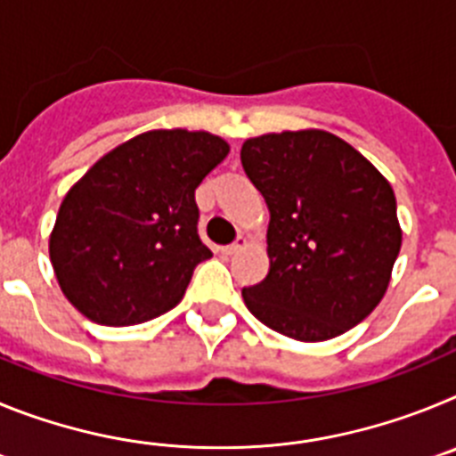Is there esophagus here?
<instances>
[{
	"label": "esophagus",
	"mask_w": 456,
	"mask_h": 456,
	"mask_svg": "<svg viewBox=\"0 0 456 456\" xmlns=\"http://www.w3.org/2000/svg\"><path fill=\"white\" fill-rule=\"evenodd\" d=\"M247 247H248V237L247 235H240L235 241H232V244H228V247L221 248V253H224V256H235V253L244 251V248H247Z\"/></svg>",
	"instance_id": "esophagus-1"
}]
</instances>
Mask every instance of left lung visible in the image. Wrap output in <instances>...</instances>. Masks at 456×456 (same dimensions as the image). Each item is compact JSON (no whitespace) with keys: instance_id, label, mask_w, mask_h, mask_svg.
<instances>
[{"instance_id":"1","label":"left lung","mask_w":456,"mask_h":456,"mask_svg":"<svg viewBox=\"0 0 456 456\" xmlns=\"http://www.w3.org/2000/svg\"><path fill=\"white\" fill-rule=\"evenodd\" d=\"M241 167L269 208V273L241 289L273 331L301 342L342 336L379 305L400 256L388 180L324 130L253 136Z\"/></svg>"}]
</instances>
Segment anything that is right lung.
<instances>
[{"instance_id":"right-lung-1","label":"right lung","mask_w":456,"mask_h":456,"mask_svg":"<svg viewBox=\"0 0 456 456\" xmlns=\"http://www.w3.org/2000/svg\"><path fill=\"white\" fill-rule=\"evenodd\" d=\"M231 146L209 132L151 130L100 157L66 193L50 260L59 288L95 324L132 326L183 301L196 265V187Z\"/></svg>"}]
</instances>
